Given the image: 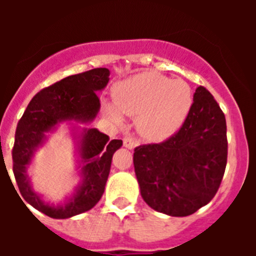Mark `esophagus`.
Returning <instances> with one entry per match:
<instances>
[{
	"instance_id": "34e87169",
	"label": "esophagus",
	"mask_w": 256,
	"mask_h": 256,
	"mask_svg": "<svg viewBox=\"0 0 256 256\" xmlns=\"http://www.w3.org/2000/svg\"><path fill=\"white\" fill-rule=\"evenodd\" d=\"M123 144L126 148H130V150H132V148H134L138 144V141L136 138H133L132 136H126L123 138Z\"/></svg>"
}]
</instances>
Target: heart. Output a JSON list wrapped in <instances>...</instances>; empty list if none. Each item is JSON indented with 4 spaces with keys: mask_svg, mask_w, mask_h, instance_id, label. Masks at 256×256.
Segmentation results:
<instances>
[{
    "mask_svg": "<svg viewBox=\"0 0 256 256\" xmlns=\"http://www.w3.org/2000/svg\"><path fill=\"white\" fill-rule=\"evenodd\" d=\"M114 100L115 105H104V112L110 120L123 123L122 111L137 118L136 124L142 137L150 141H164L182 126L191 108L192 94L183 80H170L162 74L146 72L118 83Z\"/></svg>",
    "mask_w": 256,
    "mask_h": 256,
    "instance_id": "obj_1",
    "label": "heart"
}]
</instances>
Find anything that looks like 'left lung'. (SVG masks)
Returning a JSON list of instances; mask_svg holds the SVG:
<instances>
[{
	"label": "left lung",
	"mask_w": 256,
	"mask_h": 256,
	"mask_svg": "<svg viewBox=\"0 0 256 256\" xmlns=\"http://www.w3.org/2000/svg\"><path fill=\"white\" fill-rule=\"evenodd\" d=\"M227 124L218 102L200 86L178 132L134 148L141 196L154 210L187 216L210 202L227 165Z\"/></svg>",
	"instance_id": "left-lung-1"
}]
</instances>
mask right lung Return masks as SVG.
I'll use <instances>...</instances> for the list:
<instances>
[{
  "instance_id": "add662e5",
  "label": "right lung",
  "mask_w": 256,
  "mask_h": 256,
  "mask_svg": "<svg viewBox=\"0 0 256 256\" xmlns=\"http://www.w3.org/2000/svg\"><path fill=\"white\" fill-rule=\"evenodd\" d=\"M108 76V69L96 68L69 76L40 90L32 98L18 123L12 148V170L18 187L26 202L51 218L66 219L78 216L92 209L100 201L110 173L112 155L123 142L122 140L110 141L108 136L96 128L83 130L80 141L82 186L69 202L61 206L46 204L32 190L26 168L36 148L44 144V133L56 124L72 119L82 123L94 120L100 110L97 91L106 87Z\"/></svg>"
}]
</instances>
